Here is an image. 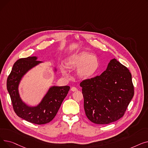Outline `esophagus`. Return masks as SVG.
Returning a JSON list of instances; mask_svg holds the SVG:
<instances>
[{
  "label": "esophagus",
  "instance_id": "esophagus-1",
  "mask_svg": "<svg viewBox=\"0 0 148 148\" xmlns=\"http://www.w3.org/2000/svg\"><path fill=\"white\" fill-rule=\"evenodd\" d=\"M71 90L73 91V92H75V91L77 90V89L75 87H72L71 89Z\"/></svg>",
  "mask_w": 148,
  "mask_h": 148
}]
</instances>
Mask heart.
<instances>
[{
    "label": "heart",
    "instance_id": "heart-1",
    "mask_svg": "<svg viewBox=\"0 0 148 148\" xmlns=\"http://www.w3.org/2000/svg\"><path fill=\"white\" fill-rule=\"evenodd\" d=\"M66 64L69 68H78L77 73L82 78H89L97 72L99 62L97 56L83 52L71 57L66 62ZM61 70L63 75L69 78L70 76L66 70L64 68H62Z\"/></svg>",
    "mask_w": 148,
    "mask_h": 148
}]
</instances>
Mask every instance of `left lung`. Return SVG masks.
Here are the masks:
<instances>
[{"label": "left lung", "instance_id": "1", "mask_svg": "<svg viewBox=\"0 0 148 148\" xmlns=\"http://www.w3.org/2000/svg\"><path fill=\"white\" fill-rule=\"evenodd\" d=\"M84 109L96 124H108L121 118L134 94L129 69L112 59L101 74L82 81Z\"/></svg>", "mask_w": 148, "mask_h": 148}]
</instances>
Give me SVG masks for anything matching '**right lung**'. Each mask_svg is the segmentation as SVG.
<instances>
[{
	"instance_id": "right-lung-1",
	"label": "right lung",
	"mask_w": 148,
	"mask_h": 148,
	"mask_svg": "<svg viewBox=\"0 0 148 148\" xmlns=\"http://www.w3.org/2000/svg\"><path fill=\"white\" fill-rule=\"evenodd\" d=\"M37 59L36 56H32L20 59L15 62L7 79L6 86L14 110L18 117L32 123L41 125L50 122L55 117L70 87H50L36 106H29L23 102L19 94V84L23 77L30 69L42 63V62L37 60ZM54 71H56V69H54Z\"/></svg>"
}]
</instances>
